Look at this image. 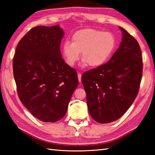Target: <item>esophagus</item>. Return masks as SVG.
Segmentation results:
<instances>
[{"label":"esophagus","instance_id":"esophagus-1","mask_svg":"<svg viewBox=\"0 0 155 155\" xmlns=\"http://www.w3.org/2000/svg\"><path fill=\"white\" fill-rule=\"evenodd\" d=\"M78 81L81 83V74L79 72L78 73Z\"/></svg>","mask_w":155,"mask_h":155}]
</instances>
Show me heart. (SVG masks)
<instances>
[{
    "label": "heart",
    "mask_w": 155,
    "mask_h": 155,
    "mask_svg": "<svg viewBox=\"0 0 155 155\" xmlns=\"http://www.w3.org/2000/svg\"><path fill=\"white\" fill-rule=\"evenodd\" d=\"M116 39L112 33L95 28H84L72 36V42L65 41L63 54L68 65H74L79 60L82 52L83 64L91 68L103 65L114 51Z\"/></svg>",
    "instance_id": "b5f03b06"
}]
</instances>
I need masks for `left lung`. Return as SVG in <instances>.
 Wrapping results in <instances>:
<instances>
[{"mask_svg": "<svg viewBox=\"0 0 155 155\" xmlns=\"http://www.w3.org/2000/svg\"><path fill=\"white\" fill-rule=\"evenodd\" d=\"M122 42L109 61L85 72L81 81L91 117L106 124L120 118L134 102L142 78L140 46L124 28Z\"/></svg>", "mask_w": 155, "mask_h": 155, "instance_id": "obj_1", "label": "left lung"}]
</instances>
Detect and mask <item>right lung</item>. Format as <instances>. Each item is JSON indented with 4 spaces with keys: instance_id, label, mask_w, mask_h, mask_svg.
<instances>
[{
    "instance_id": "right-lung-1",
    "label": "right lung",
    "mask_w": 155,
    "mask_h": 155,
    "mask_svg": "<svg viewBox=\"0 0 155 155\" xmlns=\"http://www.w3.org/2000/svg\"><path fill=\"white\" fill-rule=\"evenodd\" d=\"M64 35L59 25L31 28L18 42L13 59L20 101L44 122L64 117L78 84L77 70L61 57L60 44Z\"/></svg>"
}]
</instances>
